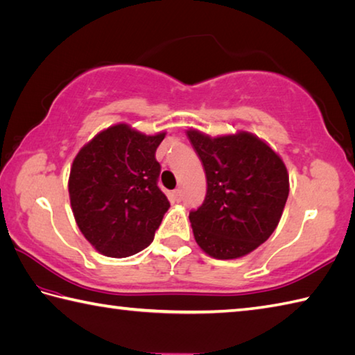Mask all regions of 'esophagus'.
Wrapping results in <instances>:
<instances>
[{"mask_svg":"<svg viewBox=\"0 0 355 355\" xmlns=\"http://www.w3.org/2000/svg\"><path fill=\"white\" fill-rule=\"evenodd\" d=\"M170 198H171V200H173V202H179V200H180V199H182V191H180V190L178 189V190H175V191H173V193H171V195H170Z\"/></svg>","mask_w":355,"mask_h":355,"instance_id":"obj_1","label":"esophagus"}]
</instances>
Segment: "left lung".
<instances>
[{
  "label": "left lung",
  "instance_id": "8db88e82",
  "mask_svg": "<svg viewBox=\"0 0 355 355\" xmlns=\"http://www.w3.org/2000/svg\"><path fill=\"white\" fill-rule=\"evenodd\" d=\"M202 162L207 195L190 211L193 235L207 255L235 259L259 247L277 229L289 175L283 159L252 132L210 137L187 131Z\"/></svg>",
  "mask_w": 355,
  "mask_h": 355
}]
</instances>
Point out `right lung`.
<instances>
[{"label":"right lung","instance_id":"1","mask_svg":"<svg viewBox=\"0 0 355 355\" xmlns=\"http://www.w3.org/2000/svg\"><path fill=\"white\" fill-rule=\"evenodd\" d=\"M164 137L119 123L98 132L73 159L68 184L73 218L102 255L131 257L155 239L170 207L157 187L156 150Z\"/></svg>","mask_w":355,"mask_h":355}]
</instances>
